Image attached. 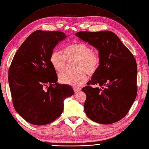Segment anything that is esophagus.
Masks as SVG:
<instances>
[{"label": "esophagus", "mask_w": 149, "mask_h": 149, "mask_svg": "<svg viewBox=\"0 0 149 149\" xmlns=\"http://www.w3.org/2000/svg\"><path fill=\"white\" fill-rule=\"evenodd\" d=\"M74 92L75 93H77L78 91H79L81 90V89H80V88H74Z\"/></svg>", "instance_id": "obj_1"}]
</instances>
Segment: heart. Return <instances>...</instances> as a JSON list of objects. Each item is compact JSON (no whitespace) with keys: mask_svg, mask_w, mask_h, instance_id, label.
<instances>
[{"mask_svg":"<svg viewBox=\"0 0 149 149\" xmlns=\"http://www.w3.org/2000/svg\"><path fill=\"white\" fill-rule=\"evenodd\" d=\"M66 59L77 60V64L75 74H64L59 76L61 84L79 88L87 80V74L93 75L99 68L100 57L99 52L93 51L90 47L84 43H75L66 47L64 49V55L55 50L50 56V62L56 72L61 73L65 70Z\"/></svg>","mask_w":149,"mask_h":149,"instance_id":"1","label":"heart"}]
</instances>
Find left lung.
<instances>
[{
	"label": "left lung",
	"mask_w": 149,
	"mask_h": 149,
	"mask_svg": "<svg viewBox=\"0 0 149 149\" xmlns=\"http://www.w3.org/2000/svg\"><path fill=\"white\" fill-rule=\"evenodd\" d=\"M75 35L97 49L100 57L97 71L82 89L86 95L85 113L101 124L119 121L127 115L137 94V65L133 55L111 31H81Z\"/></svg>",
	"instance_id": "1"
}]
</instances>
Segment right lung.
Listing matches in <instances>:
<instances>
[{
    "instance_id": "right-lung-1",
    "label": "right lung",
    "mask_w": 149,
    "mask_h": 149,
    "mask_svg": "<svg viewBox=\"0 0 149 149\" xmlns=\"http://www.w3.org/2000/svg\"><path fill=\"white\" fill-rule=\"evenodd\" d=\"M66 37L61 31H34L13 59L8 72L13 103L17 112L31 124L54 121L61 115L65 99L74 94L70 86L57 83L50 62L54 49Z\"/></svg>"
}]
</instances>
